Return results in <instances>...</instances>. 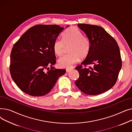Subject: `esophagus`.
Listing matches in <instances>:
<instances>
[{"label": "esophagus", "instance_id": "obj_1", "mask_svg": "<svg viewBox=\"0 0 132 132\" xmlns=\"http://www.w3.org/2000/svg\"><path fill=\"white\" fill-rule=\"evenodd\" d=\"M72 70V68H66V72H70Z\"/></svg>", "mask_w": 132, "mask_h": 132}]
</instances>
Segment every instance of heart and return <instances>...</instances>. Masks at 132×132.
Wrapping results in <instances>:
<instances>
[{
	"mask_svg": "<svg viewBox=\"0 0 132 132\" xmlns=\"http://www.w3.org/2000/svg\"><path fill=\"white\" fill-rule=\"evenodd\" d=\"M70 53L62 55L58 60L59 65L63 68L71 66L77 62L80 58L87 57L91 50V41L75 27L67 29L62 35V40L55 39L53 45L54 53L60 56L64 53L66 47Z\"/></svg>",
	"mask_w": 132,
	"mask_h": 132,
	"instance_id": "heart-1",
	"label": "heart"
}]
</instances>
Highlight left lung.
Here are the masks:
<instances>
[{"instance_id": "left-lung-1", "label": "left lung", "mask_w": 132, "mask_h": 132, "mask_svg": "<svg viewBox=\"0 0 132 132\" xmlns=\"http://www.w3.org/2000/svg\"><path fill=\"white\" fill-rule=\"evenodd\" d=\"M78 26L90 40L92 46L81 65L75 67L80 76L75 84L86 94L99 95L112 88L117 82L122 66L119 47L102 27L82 23Z\"/></svg>"}]
</instances>
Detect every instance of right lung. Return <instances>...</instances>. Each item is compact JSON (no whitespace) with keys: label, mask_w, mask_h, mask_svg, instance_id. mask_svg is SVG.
<instances>
[{"label":"right lung","mask_w":132,"mask_h":132,"mask_svg":"<svg viewBox=\"0 0 132 132\" xmlns=\"http://www.w3.org/2000/svg\"><path fill=\"white\" fill-rule=\"evenodd\" d=\"M64 29L55 24L34 26L14 45L11 53L10 73L24 93L35 97L44 96L66 73L65 69L52 66L56 62L53 43Z\"/></svg>","instance_id":"obj_1"}]
</instances>
